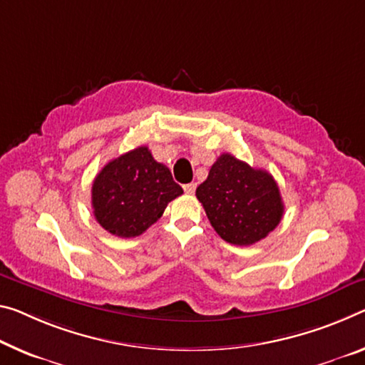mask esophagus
<instances>
[{"mask_svg": "<svg viewBox=\"0 0 365 365\" xmlns=\"http://www.w3.org/2000/svg\"><path fill=\"white\" fill-rule=\"evenodd\" d=\"M183 190H185V193H188V195H193L195 193V190H196V183H187V185H183Z\"/></svg>", "mask_w": 365, "mask_h": 365, "instance_id": "34e87169", "label": "esophagus"}]
</instances>
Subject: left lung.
<instances>
[{"label": "left lung", "mask_w": 365, "mask_h": 365, "mask_svg": "<svg viewBox=\"0 0 365 365\" xmlns=\"http://www.w3.org/2000/svg\"><path fill=\"white\" fill-rule=\"evenodd\" d=\"M196 198L221 239L252 245L273 232L284 214L279 187L271 173L253 169L232 154H221Z\"/></svg>", "instance_id": "left-lung-1"}]
</instances>
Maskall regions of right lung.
Wrapping results in <instances>:
<instances>
[{"label": "right lung", "mask_w": 365, "mask_h": 365, "mask_svg": "<svg viewBox=\"0 0 365 365\" xmlns=\"http://www.w3.org/2000/svg\"><path fill=\"white\" fill-rule=\"evenodd\" d=\"M183 193L170 170L140 146L110 160L92 183L96 221L112 235H141Z\"/></svg>", "instance_id": "add662e5"}]
</instances>
